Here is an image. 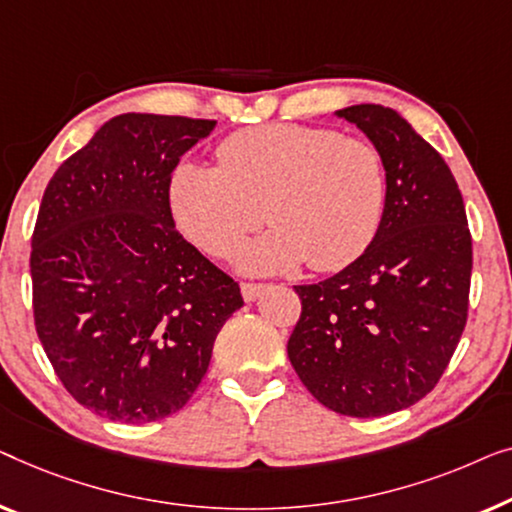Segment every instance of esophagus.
Masks as SVG:
<instances>
[{
    "instance_id": "34e87169",
    "label": "esophagus",
    "mask_w": 512,
    "mask_h": 512,
    "mask_svg": "<svg viewBox=\"0 0 512 512\" xmlns=\"http://www.w3.org/2000/svg\"><path fill=\"white\" fill-rule=\"evenodd\" d=\"M264 292V285H259V283H241V294H243V299L248 301H255L259 294Z\"/></svg>"
}]
</instances>
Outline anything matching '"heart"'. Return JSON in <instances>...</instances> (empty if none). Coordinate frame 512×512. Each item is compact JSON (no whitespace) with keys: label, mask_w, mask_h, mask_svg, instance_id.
<instances>
[{"label":"heart","mask_w":512,"mask_h":512,"mask_svg":"<svg viewBox=\"0 0 512 512\" xmlns=\"http://www.w3.org/2000/svg\"><path fill=\"white\" fill-rule=\"evenodd\" d=\"M218 162L178 164L169 208L187 239L215 257H232L266 218L273 229L241 250L243 271L285 273L304 262L338 271L376 236L387 181L369 141L264 125L222 141Z\"/></svg>","instance_id":"heart-1"}]
</instances>
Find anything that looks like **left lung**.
Wrapping results in <instances>:
<instances>
[{
  "label": "left lung",
  "instance_id": "left-lung-1",
  "mask_svg": "<svg viewBox=\"0 0 512 512\" xmlns=\"http://www.w3.org/2000/svg\"><path fill=\"white\" fill-rule=\"evenodd\" d=\"M334 115L383 157V218L355 262L294 287L301 318L287 357L322 406L380 417L427 397L462 338L471 234L450 167L401 113L355 104Z\"/></svg>",
  "mask_w": 512,
  "mask_h": 512
}]
</instances>
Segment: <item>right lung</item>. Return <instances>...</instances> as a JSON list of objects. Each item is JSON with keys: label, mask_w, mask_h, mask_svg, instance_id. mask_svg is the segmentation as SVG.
<instances>
[{"label": "right lung", "mask_w": 512, "mask_h": 512, "mask_svg": "<svg viewBox=\"0 0 512 512\" xmlns=\"http://www.w3.org/2000/svg\"><path fill=\"white\" fill-rule=\"evenodd\" d=\"M218 122L122 113L64 160L32 236L34 322L81 406L143 424L181 410L239 285L178 234L169 183Z\"/></svg>", "instance_id": "add662e5"}]
</instances>
